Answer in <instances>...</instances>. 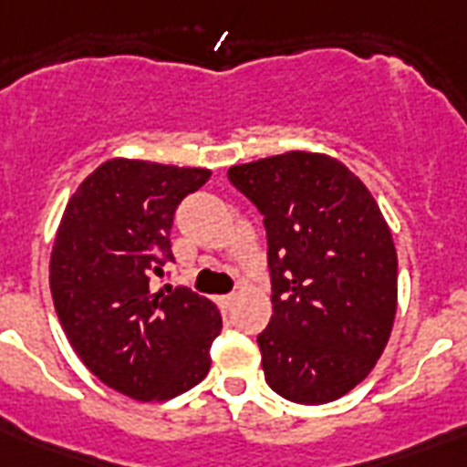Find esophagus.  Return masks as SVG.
<instances>
[{
	"mask_svg": "<svg viewBox=\"0 0 467 467\" xmlns=\"http://www.w3.org/2000/svg\"><path fill=\"white\" fill-rule=\"evenodd\" d=\"M233 300H234V296H218V298H215V303H218L220 310L227 312L230 307H233Z\"/></svg>",
	"mask_w": 467,
	"mask_h": 467,
	"instance_id": "34e87169",
	"label": "esophagus"
}]
</instances>
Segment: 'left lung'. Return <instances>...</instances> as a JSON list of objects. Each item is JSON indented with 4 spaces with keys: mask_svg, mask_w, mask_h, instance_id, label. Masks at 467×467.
Masks as SVG:
<instances>
[{
    "mask_svg": "<svg viewBox=\"0 0 467 467\" xmlns=\"http://www.w3.org/2000/svg\"><path fill=\"white\" fill-rule=\"evenodd\" d=\"M227 176L266 227V383L298 405L339 400L373 370L398 310V252L376 198L339 160L303 150Z\"/></svg>",
    "mask_w": 467,
    "mask_h": 467,
    "instance_id": "left-lung-1",
    "label": "left lung"
}]
</instances>
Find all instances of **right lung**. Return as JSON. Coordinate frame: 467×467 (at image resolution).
Masks as SVG:
<instances>
[{"instance_id": "add662e5", "label": "right lung", "mask_w": 467, "mask_h": 467, "mask_svg": "<svg viewBox=\"0 0 467 467\" xmlns=\"http://www.w3.org/2000/svg\"><path fill=\"white\" fill-rule=\"evenodd\" d=\"M208 169L104 161L72 193L50 254V293L69 344L94 376L140 402H161L208 376L223 317L211 300L150 288L174 259L176 205Z\"/></svg>"}]
</instances>
